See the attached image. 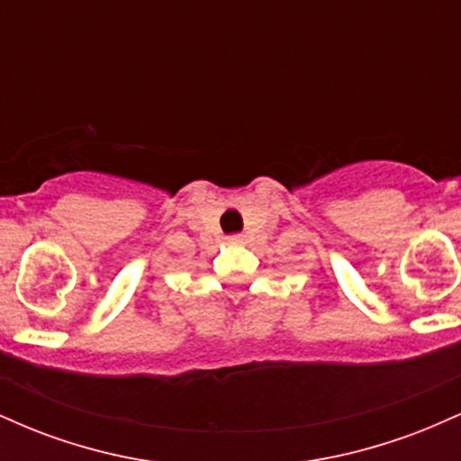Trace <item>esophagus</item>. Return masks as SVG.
I'll list each match as a JSON object with an SVG mask.
<instances>
[{"label": "esophagus", "instance_id": "obj_1", "mask_svg": "<svg viewBox=\"0 0 461 461\" xmlns=\"http://www.w3.org/2000/svg\"><path fill=\"white\" fill-rule=\"evenodd\" d=\"M227 240L234 242V245H238V242H242V240H245V238H242V234H231L230 238H227Z\"/></svg>", "mask_w": 461, "mask_h": 461}]
</instances>
